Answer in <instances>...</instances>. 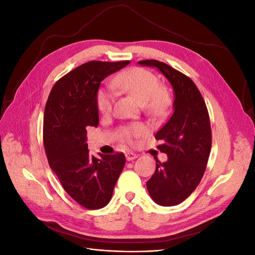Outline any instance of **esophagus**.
I'll list each match as a JSON object with an SVG mask.
<instances>
[{
  "label": "esophagus",
  "instance_id": "34e87169",
  "mask_svg": "<svg viewBox=\"0 0 255 255\" xmlns=\"http://www.w3.org/2000/svg\"><path fill=\"white\" fill-rule=\"evenodd\" d=\"M126 157H127V160H133V159H135V158H137L138 157V154H136V153H133V152H128L127 154H126Z\"/></svg>",
  "mask_w": 255,
  "mask_h": 255
}]
</instances>
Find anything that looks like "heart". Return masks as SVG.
<instances>
[{"mask_svg":"<svg viewBox=\"0 0 255 255\" xmlns=\"http://www.w3.org/2000/svg\"><path fill=\"white\" fill-rule=\"evenodd\" d=\"M112 86L123 90L143 104L145 112L151 117H163L168 112L171 103V97L168 90L159 86L157 76L142 68H130L116 75ZM114 96L110 90L100 89L97 95V106L99 112L109 115L113 110ZM145 132L141 126H133L122 128L120 135L123 141L130 143L133 138Z\"/></svg>","mask_w":255,"mask_h":255,"instance_id":"b5f03b06","label":"heart"}]
</instances>
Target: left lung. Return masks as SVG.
<instances>
[{
  "instance_id": "8db88e82",
  "label": "left lung",
  "mask_w": 255,
  "mask_h": 255,
  "mask_svg": "<svg viewBox=\"0 0 255 255\" xmlns=\"http://www.w3.org/2000/svg\"><path fill=\"white\" fill-rule=\"evenodd\" d=\"M138 63L157 68L173 87V113L155 135L161 141L157 149L167 154L168 160L156 159L146 188L158 205H177L191 195L205 172L212 148L210 116L198 87L187 75L155 59Z\"/></svg>"
}]
</instances>
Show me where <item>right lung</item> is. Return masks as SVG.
<instances>
[{
    "label": "right lung",
    "mask_w": 255,
    "mask_h": 255,
    "mask_svg": "<svg viewBox=\"0 0 255 255\" xmlns=\"http://www.w3.org/2000/svg\"><path fill=\"white\" fill-rule=\"evenodd\" d=\"M128 64L129 60L83 64L55 83L45 104L43 143L49 165L67 194L88 210L109 204L126 165L121 152L90 155L86 134L88 127L99 125L100 84Z\"/></svg>",
    "instance_id": "right-lung-1"
}]
</instances>
